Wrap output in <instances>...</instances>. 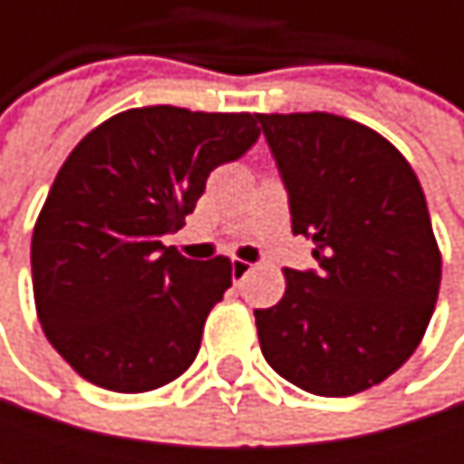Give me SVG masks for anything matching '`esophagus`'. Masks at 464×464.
Segmentation results:
<instances>
[{
  "label": "esophagus",
  "instance_id": "1",
  "mask_svg": "<svg viewBox=\"0 0 464 464\" xmlns=\"http://www.w3.org/2000/svg\"><path fill=\"white\" fill-rule=\"evenodd\" d=\"M252 263H246V260H241V257H233L231 260V276H233V282H244L249 274H252Z\"/></svg>",
  "mask_w": 464,
  "mask_h": 464
}]
</instances>
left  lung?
<instances>
[{
	"label": "left lung",
	"mask_w": 464,
	"mask_h": 464,
	"mask_svg": "<svg viewBox=\"0 0 464 464\" xmlns=\"http://www.w3.org/2000/svg\"><path fill=\"white\" fill-rule=\"evenodd\" d=\"M317 271L285 268L257 309L266 362L290 384L346 398L382 384L419 346L440 287V249L411 163L373 129L330 115H257Z\"/></svg>",
	"instance_id": "1"
}]
</instances>
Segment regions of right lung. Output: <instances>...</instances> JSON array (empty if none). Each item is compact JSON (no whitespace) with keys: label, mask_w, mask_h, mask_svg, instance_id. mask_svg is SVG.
<instances>
[{"label":"right lung","mask_w":464,"mask_h":464,"mask_svg":"<svg viewBox=\"0 0 464 464\" xmlns=\"http://www.w3.org/2000/svg\"><path fill=\"white\" fill-rule=\"evenodd\" d=\"M257 137L249 112L158 104L112 115L69 152L34 226L32 282L47 341L85 382L150 392L190 368L231 260H188L163 236Z\"/></svg>","instance_id":"1"}]
</instances>
